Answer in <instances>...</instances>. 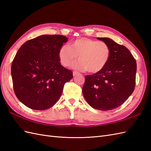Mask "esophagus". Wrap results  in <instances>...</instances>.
<instances>
[{
    "label": "esophagus",
    "instance_id": "obj_1",
    "mask_svg": "<svg viewBox=\"0 0 151 151\" xmlns=\"http://www.w3.org/2000/svg\"><path fill=\"white\" fill-rule=\"evenodd\" d=\"M73 76H76V75H79V73L77 72V71H73Z\"/></svg>",
    "mask_w": 151,
    "mask_h": 151
}]
</instances>
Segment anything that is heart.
<instances>
[{
  "label": "heart",
  "mask_w": 151,
  "mask_h": 151,
  "mask_svg": "<svg viewBox=\"0 0 151 151\" xmlns=\"http://www.w3.org/2000/svg\"><path fill=\"white\" fill-rule=\"evenodd\" d=\"M58 55L64 67L71 66L78 56L79 61L75 64V69L96 73L105 68L109 63L111 50L109 45L103 41L80 38L72 41L69 46H62Z\"/></svg>",
  "instance_id": "b5f03b06"
}]
</instances>
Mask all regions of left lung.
<instances>
[{"instance_id":"8db88e82","label":"left lung","mask_w":151,"mask_h":151,"mask_svg":"<svg viewBox=\"0 0 151 151\" xmlns=\"http://www.w3.org/2000/svg\"><path fill=\"white\" fill-rule=\"evenodd\" d=\"M109 45L111 55L101 71L86 76L82 88L85 99L95 109H117L134 91L136 83V60L126 46L106 37H98Z\"/></svg>"}]
</instances>
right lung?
<instances>
[{
	"label": "right lung",
	"instance_id": "obj_1",
	"mask_svg": "<svg viewBox=\"0 0 151 151\" xmlns=\"http://www.w3.org/2000/svg\"><path fill=\"white\" fill-rule=\"evenodd\" d=\"M68 39L64 36L42 35L26 41L11 64L14 94L30 109L44 110L60 98L64 84L73 72L63 67L59 50Z\"/></svg>",
	"mask_w": 151,
	"mask_h": 151
}]
</instances>
